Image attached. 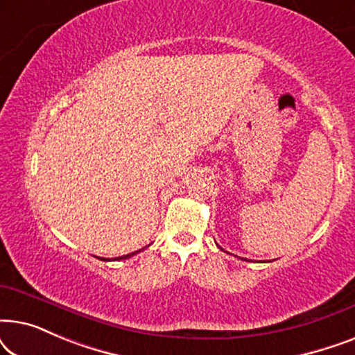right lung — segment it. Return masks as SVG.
I'll list each match as a JSON object with an SVG mask.
<instances>
[{"label":"right lung","instance_id":"obj_1","mask_svg":"<svg viewBox=\"0 0 355 355\" xmlns=\"http://www.w3.org/2000/svg\"><path fill=\"white\" fill-rule=\"evenodd\" d=\"M140 250H142V249H140ZM140 250H137V252H132V254H128V255H123V257H118V259H114V260H125V259H129V257H132V255H135V254H139ZM96 259L108 261V259H101V257H96Z\"/></svg>","mask_w":355,"mask_h":355}]
</instances>
